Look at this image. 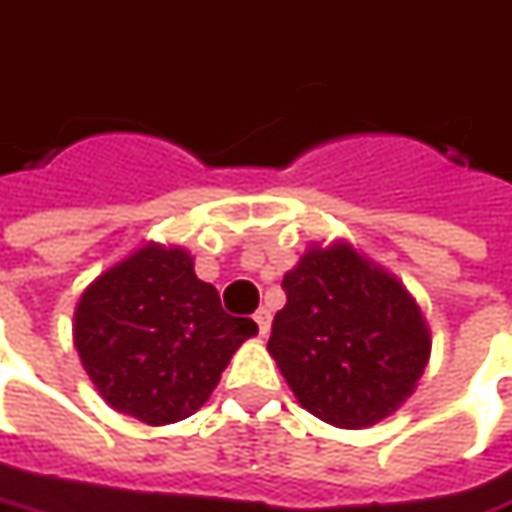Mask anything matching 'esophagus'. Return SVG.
I'll return each instance as SVG.
<instances>
[{"instance_id": "1", "label": "esophagus", "mask_w": 512, "mask_h": 512, "mask_svg": "<svg viewBox=\"0 0 512 512\" xmlns=\"http://www.w3.org/2000/svg\"><path fill=\"white\" fill-rule=\"evenodd\" d=\"M255 323H257V329H260V335H266L269 332V326H272V312L266 309V306H260L255 312Z\"/></svg>"}]
</instances>
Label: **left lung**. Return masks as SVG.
I'll use <instances>...</instances> for the list:
<instances>
[{
    "label": "left lung",
    "mask_w": 512,
    "mask_h": 512,
    "mask_svg": "<svg viewBox=\"0 0 512 512\" xmlns=\"http://www.w3.org/2000/svg\"><path fill=\"white\" fill-rule=\"evenodd\" d=\"M269 355L303 410L344 430L384 421L430 361V329L404 283L349 243L312 246L283 275Z\"/></svg>",
    "instance_id": "1"
}]
</instances>
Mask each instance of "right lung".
<instances>
[{"label": "right lung", "mask_w": 512, "mask_h": 512, "mask_svg": "<svg viewBox=\"0 0 512 512\" xmlns=\"http://www.w3.org/2000/svg\"><path fill=\"white\" fill-rule=\"evenodd\" d=\"M252 318L226 315L180 246L145 243L105 269L77 303L74 346L102 401L163 427L200 410Z\"/></svg>", "instance_id": "1"}]
</instances>
